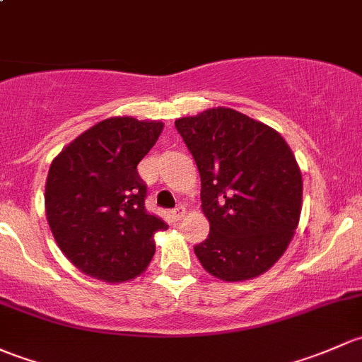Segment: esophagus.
Here are the masks:
<instances>
[{
  "mask_svg": "<svg viewBox=\"0 0 362 362\" xmlns=\"http://www.w3.org/2000/svg\"><path fill=\"white\" fill-rule=\"evenodd\" d=\"M185 214H186L185 206H177V207L173 211V218L176 219V221H180V219L185 218Z\"/></svg>",
  "mask_w": 362,
  "mask_h": 362,
  "instance_id": "34e87169",
  "label": "esophagus"
}]
</instances>
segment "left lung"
Instances as JSON below:
<instances>
[{
	"label": "left lung",
	"mask_w": 362,
	"mask_h": 362,
	"mask_svg": "<svg viewBox=\"0 0 362 362\" xmlns=\"http://www.w3.org/2000/svg\"><path fill=\"white\" fill-rule=\"evenodd\" d=\"M199 167L200 200L211 232L195 245L216 279H255L279 262L303 202L291 148L272 127L232 107H211L174 122Z\"/></svg>",
	"instance_id": "8db88e82"
}]
</instances>
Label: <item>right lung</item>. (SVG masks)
Segmentation results:
<instances>
[{"mask_svg":"<svg viewBox=\"0 0 362 362\" xmlns=\"http://www.w3.org/2000/svg\"><path fill=\"white\" fill-rule=\"evenodd\" d=\"M163 124L111 117L71 141L50 163L45 214L55 242L80 272L118 284L143 274L155 233L167 225L144 209L137 163Z\"/></svg>","mask_w":362,"mask_h":362,"instance_id":"add662e5","label":"right lung"}]
</instances>
